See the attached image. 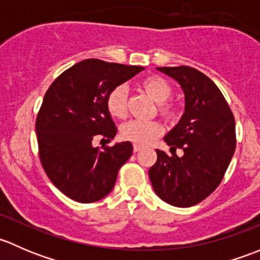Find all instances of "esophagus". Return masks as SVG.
Returning a JSON list of instances; mask_svg holds the SVG:
<instances>
[{"label":"esophagus","mask_w":260,"mask_h":260,"mask_svg":"<svg viewBox=\"0 0 260 260\" xmlns=\"http://www.w3.org/2000/svg\"><path fill=\"white\" fill-rule=\"evenodd\" d=\"M141 148H142V146H140V145H133V151L135 152H138V151H141Z\"/></svg>","instance_id":"esophagus-1"}]
</instances>
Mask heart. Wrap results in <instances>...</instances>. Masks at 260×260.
Returning a JSON list of instances; mask_svg holds the SVG:
<instances>
[{
	"label": "heart",
	"instance_id": "heart-1",
	"mask_svg": "<svg viewBox=\"0 0 260 260\" xmlns=\"http://www.w3.org/2000/svg\"><path fill=\"white\" fill-rule=\"evenodd\" d=\"M141 89L159 104V112L166 118H174L176 108L166 103L172 95V88L166 79L158 75H151L141 81ZM107 109L115 118H124L127 115V89L124 85H118L109 91L107 96ZM164 131L158 120L133 119L120 128V136L124 140L136 145H147L158 137Z\"/></svg>",
	"mask_w": 260,
	"mask_h": 260
}]
</instances>
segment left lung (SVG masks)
Segmentation results:
<instances>
[{"label":"left lung","mask_w":260,"mask_h":260,"mask_svg":"<svg viewBox=\"0 0 260 260\" xmlns=\"http://www.w3.org/2000/svg\"><path fill=\"white\" fill-rule=\"evenodd\" d=\"M180 84L185 112L165 136L171 149L182 157L156 149L157 161L149 169L152 187L159 199L177 208L196 205L219 186L234 154L235 119L210 78L190 67L157 68Z\"/></svg>","instance_id":"1"}]
</instances>
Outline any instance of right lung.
<instances>
[{
    "instance_id": "1",
    "label": "right lung",
    "mask_w": 260,
    "mask_h": 260,
    "mask_svg": "<svg viewBox=\"0 0 260 260\" xmlns=\"http://www.w3.org/2000/svg\"><path fill=\"white\" fill-rule=\"evenodd\" d=\"M143 67L86 59L54 80L36 118L39 152L46 175L57 190L78 203L106 198L118 171L132 156V143H115L99 151V135L113 140L117 128L107 109L109 91Z\"/></svg>"
}]
</instances>
